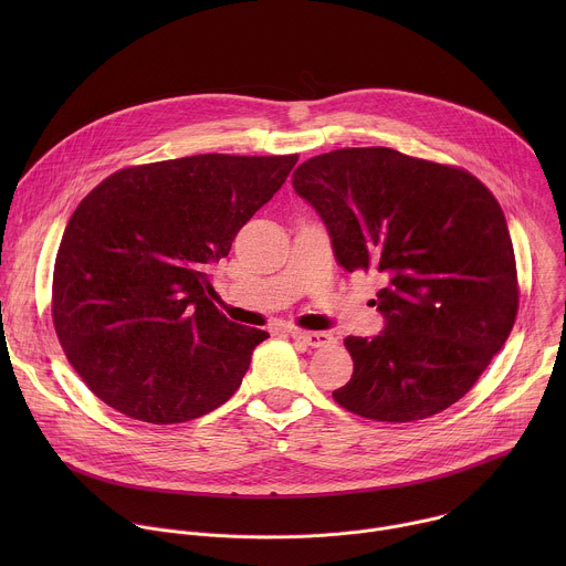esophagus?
<instances>
[{"mask_svg": "<svg viewBox=\"0 0 566 566\" xmlns=\"http://www.w3.org/2000/svg\"><path fill=\"white\" fill-rule=\"evenodd\" d=\"M291 336L308 347H327L334 343V336L327 332H291Z\"/></svg>", "mask_w": 566, "mask_h": 566, "instance_id": "obj_1", "label": "esophagus"}]
</instances>
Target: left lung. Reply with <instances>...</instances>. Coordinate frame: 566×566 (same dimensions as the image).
<instances>
[{
  "label": "left lung",
  "mask_w": 566,
  "mask_h": 566,
  "mask_svg": "<svg viewBox=\"0 0 566 566\" xmlns=\"http://www.w3.org/2000/svg\"><path fill=\"white\" fill-rule=\"evenodd\" d=\"M325 221L338 264L382 275L385 329L345 338L354 360L334 391L345 410L387 423L443 412L504 347L520 289L506 217L461 168L389 147H345L293 172Z\"/></svg>",
  "instance_id": "8db88e82"
}]
</instances>
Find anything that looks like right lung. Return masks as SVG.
<instances>
[{"mask_svg": "<svg viewBox=\"0 0 566 566\" xmlns=\"http://www.w3.org/2000/svg\"><path fill=\"white\" fill-rule=\"evenodd\" d=\"M295 164L297 154L158 160L114 172L80 201L51 311L71 367L109 408L172 426L239 389L269 334L214 306L210 269Z\"/></svg>", "mask_w": 566, "mask_h": 566, "instance_id": "1", "label": "right lung"}]
</instances>
